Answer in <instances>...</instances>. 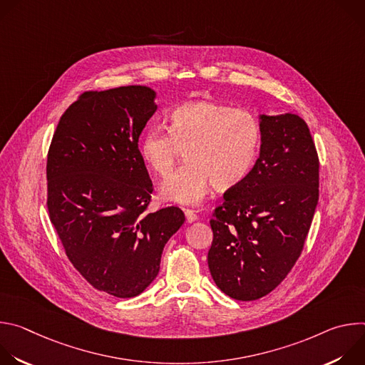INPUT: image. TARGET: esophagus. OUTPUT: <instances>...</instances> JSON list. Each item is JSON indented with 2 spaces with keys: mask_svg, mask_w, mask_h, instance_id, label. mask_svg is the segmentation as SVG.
I'll return each instance as SVG.
<instances>
[{
  "mask_svg": "<svg viewBox=\"0 0 365 365\" xmlns=\"http://www.w3.org/2000/svg\"><path fill=\"white\" fill-rule=\"evenodd\" d=\"M183 212H185V217H186L187 222H195L197 220V215L192 210H187V207H185Z\"/></svg>",
  "mask_w": 365,
  "mask_h": 365,
  "instance_id": "esophagus-1",
  "label": "esophagus"
}]
</instances>
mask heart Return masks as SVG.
<instances>
[{
	"mask_svg": "<svg viewBox=\"0 0 365 365\" xmlns=\"http://www.w3.org/2000/svg\"><path fill=\"white\" fill-rule=\"evenodd\" d=\"M262 140V123L252 113L196 99L170 113L168 131L147 128L138 151L148 170L162 179L173 172L183 151L186 165L160 186V196L169 202L193 205L211 185L217 190L240 185L257 159Z\"/></svg>",
	"mask_w": 365,
	"mask_h": 365,
	"instance_id": "heart-1",
	"label": "heart"
}]
</instances>
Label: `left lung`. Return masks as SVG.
Wrapping results in <instances>:
<instances>
[{
  "label": "left lung",
  "mask_w": 365,
  "mask_h": 365,
  "mask_svg": "<svg viewBox=\"0 0 365 365\" xmlns=\"http://www.w3.org/2000/svg\"><path fill=\"white\" fill-rule=\"evenodd\" d=\"M259 158L212 214L207 266L235 300L274 290L302 254L319 199V158L296 114L262 115Z\"/></svg>",
  "instance_id": "left-lung-1"
}]
</instances>
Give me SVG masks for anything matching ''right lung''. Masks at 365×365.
<instances>
[{"label": "right lung", "mask_w": 365, "mask_h": 365, "mask_svg": "<svg viewBox=\"0 0 365 365\" xmlns=\"http://www.w3.org/2000/svg\"><path fill=\"white\" fill-rule=\"evenodd\" d=\"M154 91H86L63 113L47 153V210L73 267L96 290L140 294L185 222L178 206L147 212L153 182L138 137L158 110Z\"/></svg>", "instance_id": "obj_1"}]
</instances>
